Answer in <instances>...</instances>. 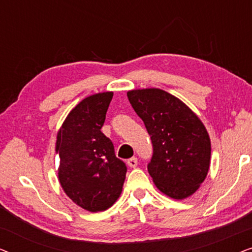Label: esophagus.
Returning a JSON list of instances; mask_svg holds the SVG:
<instances>
[{"label": "esophagus", "instance_id": "esophagus-1", "mask_svg": "<svg viewBox=\"0 0 252 252\" xmlns=\"http://www.w3.org/2000/svg\"><path fill=\"white\" fill-rule=\"evenodd\" d=\"M127 165H128L129 167H136V165H137V158L136 157H132V158H129L128 160H127Z\"/></svg>", "mask_w": 252, "mask_h": 252}]
</instances>
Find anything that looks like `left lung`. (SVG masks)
<instances>
[{
	"label": "left lung",
	"mask_w": 252,
	"mask_h": 252,
	"mask_svg": "<svg viewBox=\"0 0 252 252\" xmlns=\"http://www.w3.org/2000/svg\"><path fill=\"white\" fill-rule=\"evenodd\" d=\"M127 96L151 136L148 172L168 197L185 199L208 175L211 141L204 124L181 99L159 88L133 89Z\"/></svg>",
	"instance_id": "1"
}]
</instances>
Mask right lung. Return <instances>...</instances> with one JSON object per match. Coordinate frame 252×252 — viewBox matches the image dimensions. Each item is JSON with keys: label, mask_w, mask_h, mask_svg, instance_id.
<instances>
[{"label": "right lung", "mask_w": 252, "mask_h": 252, "mask_svg": "<svg viewBox=\"0 0 252 252\" xmlns=\"http://www.w3.org/2000/svg\"><path fill=\"white\" fill-rule=\"evenodd\" d=\"M112 96L104 92L82 99L57 133L58 180L65 194L89 212L115 204L126 178L125 163L116 157L111 140L101 130Z\"/></svg>", "instance_id": "right-lung-1"}]
</instances>
